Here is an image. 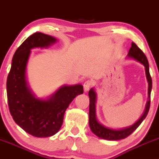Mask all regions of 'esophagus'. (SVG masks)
<instances>
[{
	"instance_id": "34e87169",
	"label": "esophagus",
	"mask_w": 159,
	"mask_h": 159,
	"mask_svg": "<svg viewBox=\"0 0 159 159\" xmlns=\"http://www.w3.org/2000/svg\"><path fill=\"white\" fill-rule=\"evenodd\" d=\"M92 84H93V82H92V80H87V81H84V91H85V92L89 91V89H90V88L92 86Z\"/></svg>"
}]
</instances>
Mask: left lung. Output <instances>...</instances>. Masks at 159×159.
I'll return each mask as SVG.
<instances>
[{"mask_svg": "<svg viewBox=\"0 0 159 159\" xmlns=\"http://www.w3.org/2000/svg\"><path fill=\"white\" fill-rule=\"evenodd\" d=\"M128 56L134 59L137 60L140 63L145 67L146 77H147L148 82V101L146 105L145 111L142 116L134 124L133 126L127 127V128L122 129V130H112V129L107 128L100 124L97 121L96 115H95V101H96V94H95L94 89H91L89 92V127H90L92 131L95 134L98 138L102 139L108 140V141H118V140L124 139L127 137L130 136L137 128L142 123L144 118L147 116L148 113L149 109H150L151 104V91L152 89V80L149 73V64L145 54L143 53L142 50L134 43H132L131 47L129 50Z\"/></svg>", "mask_w": 159, "mask_h": 159, "instance_id": "left-lung-1", "label": "left lung"}]
</instances>
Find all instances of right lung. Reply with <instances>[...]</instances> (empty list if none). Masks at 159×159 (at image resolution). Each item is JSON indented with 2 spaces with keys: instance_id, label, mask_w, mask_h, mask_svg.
<instances>
[{
  "instance_id": "right-lung-1",
  "label": "right lung",
  "mask_w": 159,
  "mask_h": 159,
  "mask_svg": "<svg viewBox=\"0 0 159 159\" xmlns=\"http://www.w3.org/2000/svg\"><path fill=\"white\" fill-rule=\"evenodd\" d=\"M57 39L42 32L28 37L13 56L7 79L9 110L15 122L25 132L37 138L54 135L61 127L69 104L79 94L83 86L76 84L61 88L50 99L34 97L25 81V68L31 49L47 47Z\"/></svg>"
}]
</instances>
